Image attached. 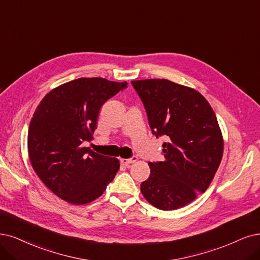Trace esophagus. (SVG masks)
I'll list each match as a JSON object with an SVG mask.
<instances>
[{"label":"esophagus","instance_id":"esophagus-1","mask_svg":"<svg viewBox=\"0 0 260 260\" xmlns=\"http://www.w3.org/2000/svg\"><path fill=\"white\" fill-rule=\"evenodd\" d=\"M137 159H138V157L136 155H133L131 158H122L121 162L125 166H129L131 164H133V162H135Z\"/></svg>","mask_w":260,"mask_h":260}]
</instances>
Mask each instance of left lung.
Masks as SVG:
<instances>
[{
  "label": "left lung",
  "instance_id": "left-lung-1",
  "mask_svg": "<svg viewBox=\"0 0 260 260\" xmlns=\"http://www.w3.org/2000/svg\"><path fill=\"white\" fill-rule=\"evenodd\" d=\"M145 106L152 134L165 136L162 161H150V177L140 190L157 209L176 210L191 203L212 182L224 142L216 115L194 89L166 79L132 81Z\"/></svg>",
  "mask_w": 260,
  "mask_h": 260
}]
</instances>
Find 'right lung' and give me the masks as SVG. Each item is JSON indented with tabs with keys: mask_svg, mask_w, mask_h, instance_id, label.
<instances>
[{
	"mask_svg": "<svg viewBox=\"0 0 260 260\" xmlns=\"http://www.w3.org/2000/svg\"><path fill=\"white\" fill-rule=\"evenodd\" d=\"M127 82L79 78L48 93L33 114L27 151L33 169L57 197L73 205L99 198L120 168L118 158L90 148L102 106Z\"/></svg>",
	"mask_w": 260,
	"mask_h": 260,
	"instance_id": "obj_1",
	"label": "right lung"
}]
</instances>
